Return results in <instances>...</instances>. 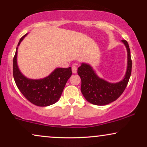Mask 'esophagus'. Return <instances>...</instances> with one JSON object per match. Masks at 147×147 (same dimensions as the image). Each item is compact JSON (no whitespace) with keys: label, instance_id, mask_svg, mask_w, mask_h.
<instances>
[{"label":"esophagus","instance_id":"34e87169","mask_svg":"<svg viewBox=\"0 0 147 147\" xmlns=\"http://www.w3.org/2000/svg\"><path fill=\"white\" fill-rule=\"evenodd\" d=\"M71 69H72V72H73L74 74L77 73V71H78V67H76V65H73V66H72Z\"/></svg>","mask_w":147,"mask_h":147}]
</instances>
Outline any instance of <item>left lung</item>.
I'll use <instances>...</instances> for the list:
<instances>
[{"mask_svg":"<svg viewBox=\"0 0 147 147\" xmlns=\"http://www.w3.org/2000/svg\"><path fill=\"white\" fill-rule=\"evenodd\" d=\"M128 53V65L124 79L118 83L112 84L100 78L92 67L87 63H82L78 67V74L82 80L81 91L88 102L98 106L108 104L117 100L125 90L132 71V60L128 42L122 40Z\"/></svg>","mask_w":147,"mask_h":147,"instance_id":"1","label":"left lung"}]
</instances>
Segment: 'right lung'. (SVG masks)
<instances>
[{"label": "right lung", "instance_id": "obj_1", "mask_svg": "<svg viewBox=\"0 0 147 147\" xmlns=\"http://www.w3.org/2000/svg\"><path fill=\"white\" fill-rule=\"evenodd\" d=\"M23 36L18 46L27 35ZM17 49L13 58V77L17 88L32 104L38 106H48L58 101L67 80L71 77V67L57 68L43 79L31 80L24 76L18 67Z\"/></svg>", "mask_w": 147, "mask_h": 147}]
</instances>
